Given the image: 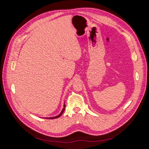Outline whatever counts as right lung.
Masks as SVG:
<instances>
[{
  "label": "right lung",
  "instance_id": "right-lung-1",
  "mask_svg": "<svg viewBox=\"0 0 149 149\" xmlns=\"http://www.w3.org/2000/svg\"><path fill=\"white\" fill-rule=\"evenodd\" d=\"M65 104H64L63 108V109H62L61 112L60 113V114H58V116H56L52 117V118H45V119H56V118H59V117H60V116L62 115V114L63 113V112H64V111H65Z\"/></svg>",
  "mask_w": 149,
  "mask_h": 149
}]
</instances>
